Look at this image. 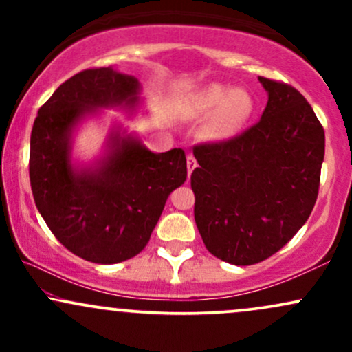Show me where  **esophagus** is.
I'll use <instances>...</instances> for the list:
<instances>
[{
    "instance_id": "esophagus-1",
    "label": "esophagus",
    "mask_w": 352,
    "mask_h": 352,
    "mask_svg": "<svg viewBox=\"0 0 352 352\" xmlns=\"http://www.w3.org/2000/svg\"><path fill=\"white\" fill-rule=\"evenodd\" d=\"M197 167V160H195V157L193 155H188L187 157V168H188V173H192L193 172V168Z\"/></svg>"
}]
</instances>
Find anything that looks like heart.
I'll return each mask as SVG.
<instances>
[{
	"label": "heart",
	"instance_id": "heart-1",
	"mask_svg": "<svg viewBox=\"0 0 352 352\" xmlns=\"http://www.w3.org/2000/svg\"><path fill=\"white\" fill-rule=\"evenodd\" d=\"M188 116L210 117L215 113L210 127L213 139L223 140L236 134L253 111V100L248 92L223 84H210L200 89L188 100Z\"/></svg>",
	"mask_w": 352,
	"mask_h": 352
}]
</instances>
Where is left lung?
<instances>
[{"label":"left lung","instance_id":"1","mask_svg":"<svg viewBox=\"0 0 352 352\" xmlns=\"http://www.w3.org/2000/svg\"><path fill=\"white\" fill-rule=\"evenodd\" d=\"M268 94L260 122L240 137L193 147L195 223L212 254L260 263L306 223L318 199L324 131L300 92L258 78Z\"/></svg>","mask_w":352,"mask_h":352}]
</instances>
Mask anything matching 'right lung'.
Segmentation results:
<instances>
[{"instance_id": "obj_1", "label": "right lung", "mask_w": 352, "mask_h": 352, "mask_svg": "<svg viewBox=\"0 0 352 352\" xmlns=\"http://www.w3.org/2000/svg\"><path fill=\"white\" fill-rule=\"evenodd\" d=\"M139 79L114 66L87 69L56 89L31 132L30 180L39 213L54 236L84 260L114 265L144 250L165 201L187 180L182 148L152 152L135 132L112 120L102 151L74 157L80 125L104 109L142 112Z\"/></svg>"}]
</instances>
